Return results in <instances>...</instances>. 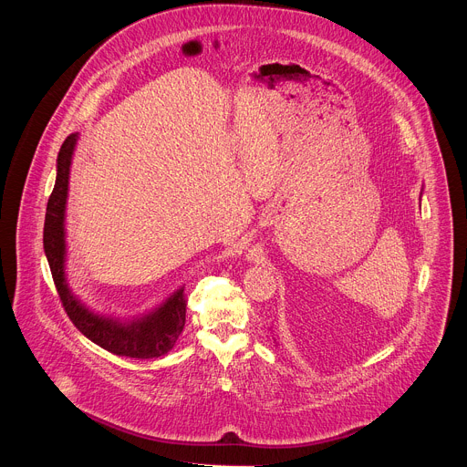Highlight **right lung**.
<instances>
[{"mask_svg": "<svg viewBox=\"0 0 467 467\" xmlns=\"http://www.w3.org/2000/svg\"><path fill=\"white\" fill-rule=\"evenodd\" d=\"M78 144V135H70L64 140L58 157H57V179L53 192L47 199L46 222H44V251L49 262L51 277L64 306L72 323L79 332L107 349L112 355L127 358H159L168 355L181 332L186 319V301L184 288L177 290L161 308L144 316L142 319L121 323L118 319L101 317L90 312L68 288L64 275V211L66 197H68V179L72 155Z\"/></svg>", "mask_w": 467, "mask_h": 467, "instance_id": "1", "label": "right lung"}]
</instances>
